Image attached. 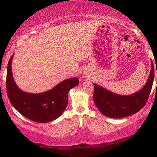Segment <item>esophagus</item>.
I'll return each instance as SVG.
<instances>
[{
    "label": "esophagus",
    "instance_id": "34e87169",
    "mask_svg": "<svg viewBox=\"0 0 157 157\" xmlns=\"http://www.w3.org/2000/svg\"><path fill=\"white\" fill-rule=\"evenodd\" d=\"M83 75H84V77H86V76L88 75V74H87L86 72H84V73H83Z\"/></svg>",
    "mask_w": 157,
    "mask_h": 157
}]
</instances>
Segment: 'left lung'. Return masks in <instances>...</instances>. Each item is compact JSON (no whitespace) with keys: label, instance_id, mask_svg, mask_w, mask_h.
I'll return each mask as SVG.
<instances>
[{"label":"left lung","instance_id":"left-lung-1","mask_svg":"<svg viewBox=\"0 0 157 157\" xmlns=\"http://www.w3.org/2000/svg\"><path fill=\"white\" fill-rule=\"evenodd\" d=\"M157 73V71H156ZM155 68L151 62V71L143 88L129 95L113 94L102 86L94 84V101L97 108L105 116L112 118H121L139 111L147 102L152 87Z\"/></svg>","mask_w":157,"mask_h":157}]
</instances>
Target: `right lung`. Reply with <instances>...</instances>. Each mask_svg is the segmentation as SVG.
<instances>
[{
  "label": "right lung",
  "instance_id": "add662e5",
  "mask_svg": "<svg viewBox=\"0 0 157 157\" xmlns=\"http://www.w3.org/2000/svg\"><path fill=\"white\" fill-rule=\"evenodd\" d=\"M13 54L7 65L6 88L7 96L21 115L36 123H48L62 115L68 105L71 89L79 84L77 78L65 79L54 88L41 94H30L21 91L17 86L12 73Z\"/></svg>",
  "mask_w": 157,
  "mask_h": 157
}]
</instances>
